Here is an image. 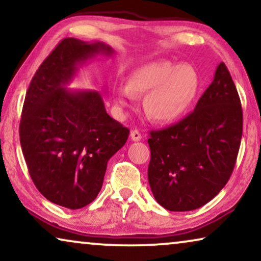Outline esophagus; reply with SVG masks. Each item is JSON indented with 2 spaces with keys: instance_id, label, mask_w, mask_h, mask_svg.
I'll return each instance as SVG.
<instances>
[{
  "instance_id": "obj_1",
  "label": "esophagus",
  "mask_w": 261,
  "mask_h": 261,
  "mask_svg": "<svg viewBox=\"0 0 261 261\" xmlns=\"http://www.w3.org/2000/svg\"><path fill=\"white\" fill-rule=\"evenodd\" d=\"M130 139L133 141H140L141 140V134L139 130H132L130 132Z\"/></svg>"
}]
</instances>
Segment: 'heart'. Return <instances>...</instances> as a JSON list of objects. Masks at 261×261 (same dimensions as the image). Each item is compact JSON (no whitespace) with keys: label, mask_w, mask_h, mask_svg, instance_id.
Wrapping results in <instances>:
<instances>
[{"label":"heart","mask_w":261,"mask_h":261,"mask_svg":"<svg viewBox=\"0 0 261 261\" xmlns=\"http://www.w3.org/2000/svg\"><path fill=\"white\" fill-rule=\"evenodd\" d=\"M201 89V78L190 64L156 60L128 74L127 85L114 88V103L121 114L133 108L135 97H144V110L156 123H173L187 115Z\"/></svg>","instance_id":"heart-1"}]
</instances>
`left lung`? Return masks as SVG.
Returning a JSON list of instances; mask_svg holds the SVG:
<instances>
[{
  "mask_svg": "<svg viewBox=\"0 0 261 261\" xmlns=\"http://www.w3.org/2000/svg\"><path fill=\"white\" fill-rule=\"evenodd\" d=\"M148 183L155 201L170 212H190L215 197L234 170L242 137V109L223 63L179 122L149 132Z\"/></svg>",
  "mask_w": 261,
  "mask_h": 261,
  "instance_id": "left-lung-1",
  "label": "left lung"
}]
</instances>
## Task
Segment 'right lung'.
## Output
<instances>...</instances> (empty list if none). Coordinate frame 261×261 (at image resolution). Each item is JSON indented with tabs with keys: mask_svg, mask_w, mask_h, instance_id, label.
Returning a JSON list of instances; mask_svg holds the SVG:
<instances>
[{
	"mask_svg": "<svg viewBox=\"0 0 261 261\" xmlns=\"http://www.w3.org/2000/svg\"><path fill=\"white\" fill-rule=\"evenodd\" d=\"M105 42L66 38L35 72L24 98L20 142L40 194L67 209L88 205L101 191L108 160L126 144L129 129L106 112L96 90L69 89L78 69Z\"/></svg>",
	"mask_w": 261,
	"mask_h": 261,
	"instance_id": "right-lung-1",
	"label": "right lung"
}]
</instances>
